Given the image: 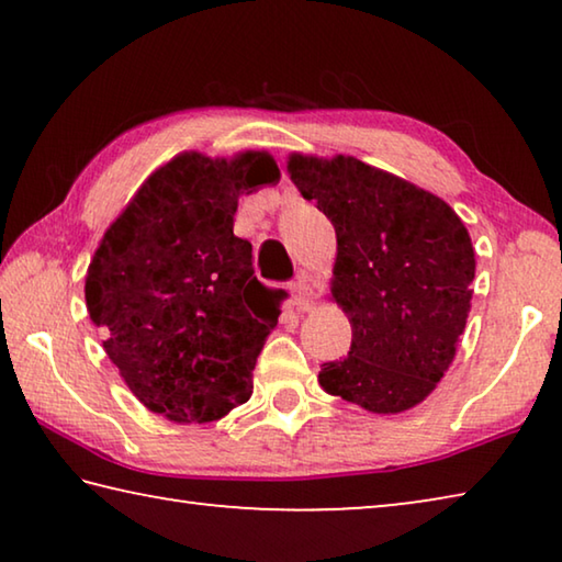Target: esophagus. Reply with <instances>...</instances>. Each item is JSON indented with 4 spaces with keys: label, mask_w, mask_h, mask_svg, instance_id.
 Wrapping results in <instances>:
<instances>
[{
    "label": "esophagus",
    "mask_w": 562,
    "mask_h": 562,
    "mask_svg": "<svg viewBox=\"0 0 562 562\" xmlns=\"http://www.w3.org/2000/svg\"><path fill=\"white\" fill-rule=\"evenodd\" d=\"M290 292H292V302H294V307H297L300 312H304V310H310V307H312V292H310V284H307V280H304V278L294 280V282L290 284Z\"/></svg>",
    "instance_id": "34e87169"
}]
</instances>
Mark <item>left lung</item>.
<instances>
[{
	"mask_svg": "<svg viewBox=\"0 0 562 562\" xmlns=\"http://www.w3.org/2000/svg\"><path fill=\"white\" fill-rule=\"evenodd\" d=\"M290 176L337 233L331 297L351 322L345 359L319 384L372 414L424 402L456 357L475 255L441 198L351 156L290 158Z\"/></svg>",
	"mask_w": 562,
	"mask_h": 562,
	"instance_id": "obj_1",
	"label": "left lung"
}]
</instances>
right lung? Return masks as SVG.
I'll list each match as a JSON object with an SVG mask.
<instances>
[{"label": "right lung", "mask_w": 562, "mask_h": 562, "mask_svg": "<svg viewBox=\"0 0 562 562\" xmlns=\"http://www.w3.org/2000/svg\"><path fill=\"white\" fill-rule=\"evenodd\" d=\"M278 180L262 150L176 156L103 235L87 272L89 317L154 414L205 424L250 398L288 292L255 278L252 245L233 233V215L237 198Z\"/></svg>", "instance_id": "1"}]
</instances>
